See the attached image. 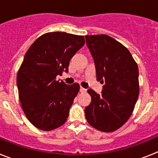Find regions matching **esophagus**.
<instances>
[{
    "mask_svg": "<svg viewBox=\"0 0 158 158\" xmlns=\"http://www.w3.org/2000/svg\"><path fill=\"white\" fill-rule=\"evenodd\" d=\"M80 92H81V93H85L86 89H84V88H82V87H81L80 88Z\"/></svg>",
    "mask_w": 158,
    "mask_h": 158,
    "instance_id": "esophagus-1",
    "label": "esophagus"
}]
</instances>
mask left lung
<instances>
[{"label":"left lung","mask_w":158,"mask_h":158,"mask_svg":"<svg viewBox=\"0 0 158 158\" xmlns=\"http://www.w3.org/2000/svg\"><path fill=\"white\" fill-rule=\"evenodd\" d=\"M94 59L96 80L104 83L101 94L93 89L92 101L85 108L92 127L103 132L120 128L133 112L139 94V68L130 51L107 35H85Z\"/></svg>","instance_id":"left-lung-1"}]
</instances>
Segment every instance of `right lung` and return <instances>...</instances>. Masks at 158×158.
<instances>
[{"instance_id":"1","label":"right lung","mask_w":158,"mask_h":158,"mask_svg":"<svg viewBox=\"0 0 158 158\" xmlns=\"http://www.w3.org/2000/svg\"><path fill=\"white\" fill-rule=\"evenodd\" d=\"M85 44L82 35L48 32L32 43L16 77L19 99L29 121L43 131L63 125L79 92V84L56 80L68 72L69 61Z\"/></svg>"}]
</instances>
